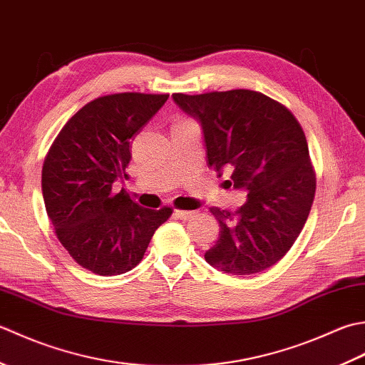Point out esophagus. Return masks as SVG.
Instances as JSON below:
<instances>
[{
	"label": "esophagus",
	"mask_w": 365,
	"mask_h": 365,
	"mask_svg": "<svg viewBox=\"0 0 365 365\" xmlns=\"http://www.w3.org/2000/svg\"><path fill=\"white\" fill-rule=\"evenodd\" d=\"M195 211H182V210H176L175 211V215L178 219H182V220H189V219H193L195 217Z\"/></svg>",
	"instance_id": "esophagus-1"
}]
</instances>
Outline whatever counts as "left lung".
<instances>
[{
    "label": "left lung",
    "mask_w": 365,
    "mask_h": 365,
    "mask_svg": "<svg viewBox=\"0 0 365 365\" xmlns=\"http://www.w3.org/2000/svg\"><path fill=\"white\" fill-rule=\"evenodd\" d=\"M175 103L202 128L207 167L247 192L235 212L211 207L219 240L205 259L232 276H250L276 264L292 249L309 217L315 173L309 146L292 111L250 89L187 96Z\"/></svg>",
    "instance_id": "8db88e82"
}]
</instances>
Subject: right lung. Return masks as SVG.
<instances>
[{
  "label": "right lung",
  "mask_w": 365,
  "mask_h": 365,
  "mask_svg": "<svg viewBox=\"0 0 365 365\" xmlns=\"http://www.w3.org/2000/svg\"><path fill=\"white\" fill-rule=\"evenodd\" d=\"M168 94L120 93L80 108L66 123L42 167V195L59 242L76 262L99 276L135 267L172 210H146L121 190L130 143Z\"/></svg>",
  "instance_id": "add662e5"
}]
</instances>
